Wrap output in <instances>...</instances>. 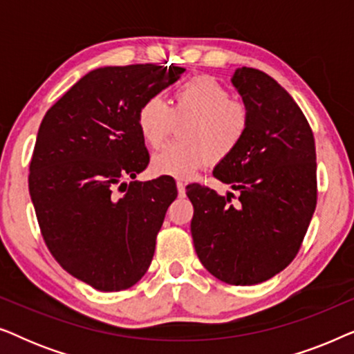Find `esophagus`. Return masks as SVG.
<instances>
[{"instance_id":"esophagus-1","label":"esophagus","mask_w":354,"mask_h":354,"mask_svg":"<svg viewBox=\"0 0 354 354\" xmlns=\"http://www.w3.org/2000/svg\"><path fill=\"white\" fill-rule=\"evenodd\" d=\"M177 192L178 196H185V182L177 180Z\"/></svg>"}]
</instances>
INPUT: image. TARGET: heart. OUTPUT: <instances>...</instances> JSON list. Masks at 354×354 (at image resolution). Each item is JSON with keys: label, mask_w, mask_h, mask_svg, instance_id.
Returning a JSON list of instances; mask_svg holds the SVG:
<instances>
[{"label": "heart", "mask_w": 354, "mask_h": 354, "mask_svg": "<svg viewBox=\"0 0 354 354\" xmlns=\"http://www.w3.org/2000/svg\"><path fill=\"white\" fill-rule=\"evenodd\" d=\"M187 120L180 130L183 140L164 145L153 156L151 169L159 176L185 178L209 159L230 156L248 133L250 109L217 80L195 77L172 90V108L161 96H151L138 113L140 129L153 148Z\"/></svg>", "instance_id": "1"}]
</instances>
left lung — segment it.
Instances as JSON below:
<instances>
[{"label":"left lung","instance_id":"left-lung-1","mask_svg":"<svg viewBox=\"0 0 354 354\" xmlns=\"http://www.w3.org/2000/svg\"><path fill=\"white\" fill-rule=\"evenodd\" d=\"M232 84L250 109L243 143L214 177L239 193L187 187L201 264L222 282H266L295 259L317 203L316 147L303 111L272 77L240 67Z\"/></svg>","mask_w":354,"mask_h":354}]
</instances>
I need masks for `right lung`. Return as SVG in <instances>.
<instances>
[{
	"label": "right lung",
	"instance_id": "add662e5",
	"mask_svg": "<svg viewBox=\"0 0 354 354\" xmlns=\"http://www.w3.org/2000/svg\"><path fill=\"white\" fill-rule=\"evenodd\" d=\"M183 71L100 67L57 100L38 129L28 192L43 240L62 269L100 292L127 290L143 277L177 198L172 177H135L149 162L140 108Z\"/></svg>",
	"mask_w": 354,
	"mask_h": 354
}]
</instances>
